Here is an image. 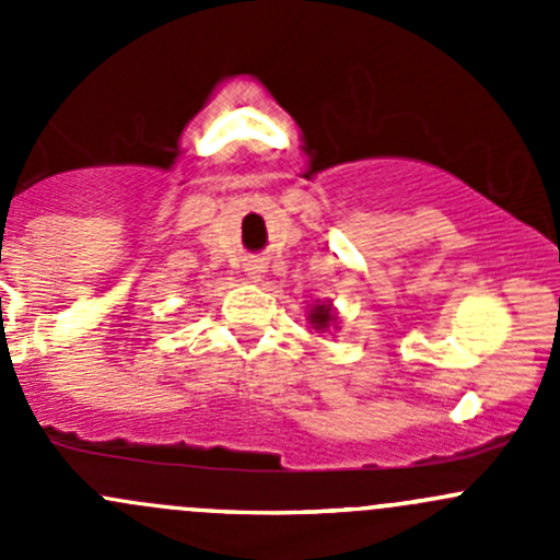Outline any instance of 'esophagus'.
<instances>
[{"mask_svg":"<svg viewBox=\"0 0 560 560\" xmlns=\"http://www.w3.org/2000/svg\"><path fill=\"white\" fill-rule=\"evenodd\" d=\"M246 273H248V279H262V273H265V265L259 262V259H248V265H246Z\"/></svg>","mask_w":560,"mask_h":560,"instance_id":"1","label":"esophagus"}]
</instances>
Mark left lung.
<instances>
[{"label":"left lung","mask_w":560,"mask_h":560,"mask_svg":"<svg viewBox=\"0 0 560 560\" xmlns=\"http://www.w3.org/2000/svg\"><path fill=\"white\" fill-rule=\"evenodd\" d=\"M308 319H312V325L316 327V330H325V327L330 325V322H336V316H332V308L330 306H325V303H322V306H314L312 308Z\"/></svg>","instance_id":"8db88e82"}]
</instances>
